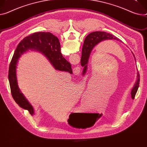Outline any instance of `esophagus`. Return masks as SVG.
Segmentation results:
<instances>
[{
  "label": "esophagus",
  "mask_w": 147,
  "mask_h": 147,
  "mask_svg": "<svg viewBox=\"0 0 147 147\" xmlns=\"http://www.w3.org/2000/svg\"><path fill=\"white\" fill-rule=\"evenodd\" d=\"M80 71H81V70L79 67H74L73 69V73H74L75 75H78L80 73Z\"/></svg>",
  "instance_id": "obj_1"
}]
</instances>
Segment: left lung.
<instances>
[{
    "instance_id": "obj_1",
    "label": "left lung",
    "mask_w": 147,
    "mask_h": 147,
    "mask_svg": "<svg viewBox=\"0 0 147 147\" xmlns=\"http://www.w3.org/2000/svg\"><path fill=\"white\" fill-rule=\"evenodd\" d=\"M105 40H118L115 36L107 33L104 32H94L90 33L85 38V40L83 45V50L82 51V58H81V65L83 67V73L87 71V64L88 61V59L91 54V52L97 45L99 44L100 42H103ZM137 81L136 84L134 85V87L132 88L131 91V97L132 99H134L136 92L138 90V88L139 87L140 84V74L139 72L137 73Z\"/></svg>"
}]
</instances>
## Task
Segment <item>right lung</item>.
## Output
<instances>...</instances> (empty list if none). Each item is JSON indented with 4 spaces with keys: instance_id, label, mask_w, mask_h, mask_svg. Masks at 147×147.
<instances>
[{
    "instance_id": "add662e5",
    "label": "right lung",
    "mask_w": 147,
    "mask_h": 147,
    "mask_svg": "<svg viewBox=\"0 0 147 147\" xmlns=\"http://www.w3.org/2000/svg\"><path fill=\"white\" fill-rule=\"evenodd\" d=\"M29 50L40 51L47 57L55 69L73 73L71 64L67 61L61 53L59 39L49 32H37L24 37L19 43L9 65L8 78L12 97L21 108L28 110L33 115L34 109L20 92L18 85L16 67L19 58Z\"/></svg>"
}]
</instances>
